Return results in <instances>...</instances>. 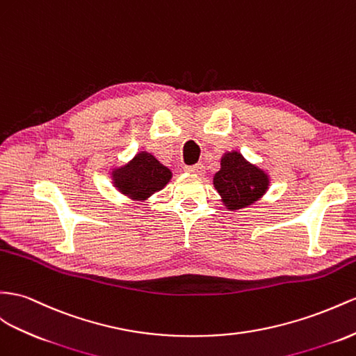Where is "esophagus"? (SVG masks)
Wrapping results in <instances>:
<instances>
[{"mask_svg":"<svg viewBox=\"0 0 356 356\" xmlns=\"http://www.w3.org/2000/svg\"><path fill=\"white\" fill-rule=\"evenodd\" d=\"M185 171L191 172V175L202 176V175H204V165H203V163H195V165H186Z\"/></svg>","mask_w":356,"mask_h":356,"instance_id":"esophagus-1","label":"esophagus"}]
</instances>
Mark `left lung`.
Returning a JSON list of instances; mask_svg holds the SVG:
<instances>
[{
    "mask_svg": "<svg viewBox=\"0 0 356 356\" xmlns=\"http://www.w3.org/2000/svg\"><path fill=\"white\" fill-rule=\"evenodd\" d=\"M213 185L230 211L243 209L266 193L269 179L260 168L251 165L241 153H225L221 170L213 177Z\"/></svg>",
    "mask_w": 356,
    "mask_h": 356,
    "instance_id": "left-lung-1",
    "label": "left lung"
}]
</instances>
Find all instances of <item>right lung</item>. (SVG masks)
Here are the masks:
<instances>
[{
    "mask_svg": "<svg viewBox=\"0 0 356 356\" xmlns=\"http://www.w3.org/2000/svg\"><path fill=\"white\" fill-rule=\"evenodd\" d=\"M115 188L124 195L144 200L161 191L171 179V171L147 152H141L127 165L113 171Z\"/></svg>",
    "mask_w": 356,
    "mask_h": 356,
    "instance_id": "obj_1",
    "label": "right lung"
}]
</instances>
